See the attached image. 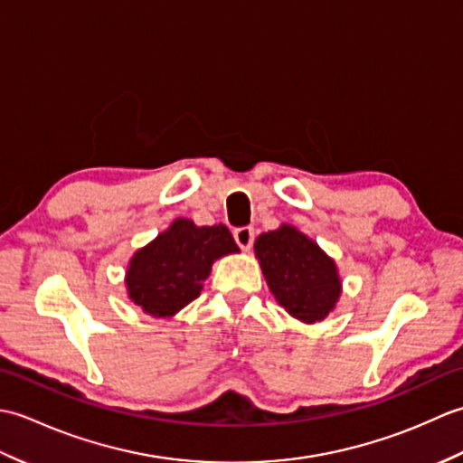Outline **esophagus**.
<instances>
[{
  "mask_svg": "<svg viewBox=\"0 0 463 463\" xmlns=\"http://www.w3.org/2000/svg\"><path fill=\"white\" fill-rule=\"evenodd\" d=\"M234 241H237L239 247L242 250H249L254 242V229L252 226H239V229H234Z\"/></svg>",
  "mask_w": 463,
  "mask_h": 463,
  "instance_id": "34e87169",
  "label": "esophagus"
}]
</instances>
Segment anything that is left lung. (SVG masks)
<instances>
[{"label": "left lung", "instance_id": "8db88e82", "mask_svg": "<svg viewBox=\"0 0 463 463\" xmlns=\"http://www.w3.org/2000/svg\"><path fill=\"white\" fill-rule=\"evenodd\" d=\"M254 252L274 298L302 322L328 317L340 297L336 264L317 242L294 226L264 232L254 242Z\"/></svg>", "mask_w": 463, "mask_h": 463}]
</instances>
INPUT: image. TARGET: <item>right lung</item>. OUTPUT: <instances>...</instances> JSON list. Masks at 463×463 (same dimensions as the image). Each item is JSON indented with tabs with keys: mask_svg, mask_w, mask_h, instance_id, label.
<instances>
[{
	"mask_svg": "<svg viewBox=\"0 0 463 463\" xmlns=\"http://www.w3.org/2000/svg\"><path fill=\"white\" fill-rule=\"evenodd\" d=\"M239 252L224 224L196 226L176 219L151 244L137 250L127 270L129 298L146 314L166 318L199 298L216 259Z\"/></svg>",
	"mask_w": 463,
	"mask_h": 463,
	"instance_id": "obj_1",
	"label": "right lung"
}]
</instances>
